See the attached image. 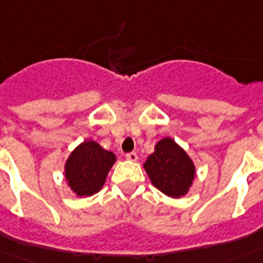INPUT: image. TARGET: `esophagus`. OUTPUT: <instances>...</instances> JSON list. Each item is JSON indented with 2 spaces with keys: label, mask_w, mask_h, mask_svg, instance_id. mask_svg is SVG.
<instances>
[{
  "label": "esophagus",
  "mask_w": 263,
  "mask_h": 263,
  "mask_svg": "<svg viewBox=\"0 0 263 263\" xmlns=\"http://www.w3.org/2000/svg\"><path fill=\"white\" fill-rule=\"evenodd\" d=\"M126 159L130 160V162H137L138 156L136 152H129V154H126Z\"/></svg>",
  "instance_id": "1"
}]
</instances>
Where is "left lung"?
<instances>
[{
	"label": "left lung",
	"instance_id": "8db88e82",
	"mask_svg": "<svg viewBox=\"0 0 263 263\" xmlns=\"http://www.w3.org/2000/svg\"><path fill=\"white\" fill-rule=\"evenodd\" d=\"M144 168L155 188L173 199L185 196L196 176L191 156L172 137H163L155 144L154 154L146 158Z\"/></svg>",
	"mask_w": 263,
	"mask_h": 263
}]
</instances>
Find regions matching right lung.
I'll return each mask as SVG.
<instances>
[{
    "label": "right lung",
    "mask_w": 263,
    "mask_h": 263,
    "mask_svg": "<svg viewBox=\"0 0 263 263\" xmlns=\"http://www.w3.org/2000/svg\"><path fill=\"white\" fill-rule=\"evenodd\" d=\"M115 162L114 152L93 140H85L75 146L64 163L67 186L78 197L93 196L104 186Z\"/></svg>",
    "instance_id": "obj_1"
}]
</instances>
